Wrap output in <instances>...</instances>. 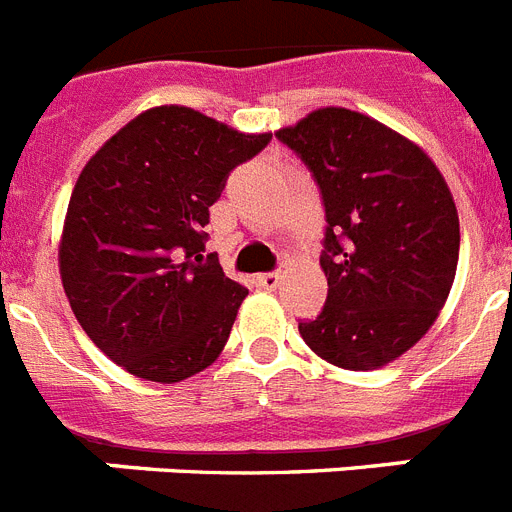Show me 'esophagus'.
<instances>
[{
    "mask_svg": "<svg viewBox=\"0 0 512 512\" xmlns=\"http://www.w3.org/2000/svg\"><path fill=\"white\" fill-rule=\"evenodd\" d=\"M279 272H269V274H256V287L261 290H277L279 285Z\"/></svg>",
    "mask_w": 512,
    "mask_h": 512,
    "instance_id": "esophagus-1",
    "label": "esophagus"
}]
</instances>
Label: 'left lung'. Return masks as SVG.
<instances>
[{
	"mask_svg": "<svg viewBox=\"0 0 512 512\" xmlns=\"http://www.w3.org/2000/svg\"><path fill=\"white\" fill-rule=\"evenodd\" d=\"M277 137L316 176L329 222V298L316 321L298 323L303 342L344 370L399 360L456 279L461 227L443 173L417 142L349 108H316Z\"/></svg>",
	"mask_w": 512,
	"mask_h": 512,
	"instance_id": "left-lung-1",
	"label": "left lung"
}]
</instances>
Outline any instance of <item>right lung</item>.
Returning <instances> with one entry per match:
<instances>
[{
	"instance_id": "add662e5",
	"label": "right lung",
	"mask_w": 512,
	"mask_h": 512,
	"mask_svg": "<svg viewBox=\"0 0 512 512\" xmlns=\"http://www.w3.org/2000/svg\"><path fill=\"white\" fill-rule=\"evenodd\" d=\"M269 139L155 106L82 168L59 238L61 287L85 334L126 373L178 383L225 349L248 290L212 256L202 264V227L227 173Z\"/></svg>"
}]
</instances>
